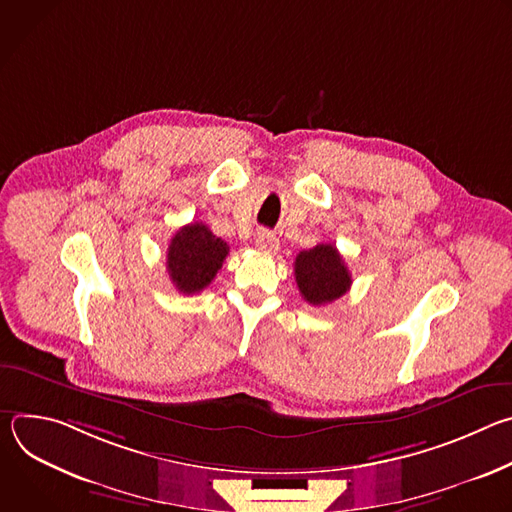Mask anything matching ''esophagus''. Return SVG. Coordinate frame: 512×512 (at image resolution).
I'll return each instance as SVG.
<instances>
[{
  "instance_id": "obj_1",
  "label": "esophagus",
  "mask_w": 512,
  "mask_h": 512,
  "mask_svg": "<svg viewBox=\"0 0 512 512\" xmlns=\"http://www.w3.org/2000/svg\"><path fill=\"white\" fill-rule=\"evenodd\" d=\"M255 245H257L261 251H265V253H275V251L279 249L277 237H275L273 233H269V231H259L257 237H255Z\"/></svg>"
}]
</instances>
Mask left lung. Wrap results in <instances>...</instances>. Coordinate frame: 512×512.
<instances>
[{
  "instance_id": "obj_1",
  "label": "left lung",
  "mask_w": 512,
  "mask_h": 512,
  "mask_svg": "<svg viewBox=\"0 0 512 512\" xmlns=\"http://www.w3.org/2000/svg\"><path fill=\"white\" fill-rule=\"evenodd\" d=\"M294 273L302 298L312 306H326L342 298L352 283L342 255L330 243L302 251L296 257Z\"/></svg>"
}]
</instances>
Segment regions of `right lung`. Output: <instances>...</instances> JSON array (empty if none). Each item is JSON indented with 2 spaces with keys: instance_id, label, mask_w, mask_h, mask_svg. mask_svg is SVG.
<instances>
[{
  "instance_id": "obj_1",
  "label": "right lung",
  "mask_w": 512,
  "mask_h": 512,
  "mask_svg": "<svg viewBox=\"0 0 512 512\" xmlns=\"http://www.w3.org/2000/svg\"><path fill=\"white\" fill-rule=\"evenodd\" d=\"M227 255L229 245L221 237L202 223H190L172 237L166 269L176 289L190 296L210 285Z\"/></svg>"
}]
</instances>
